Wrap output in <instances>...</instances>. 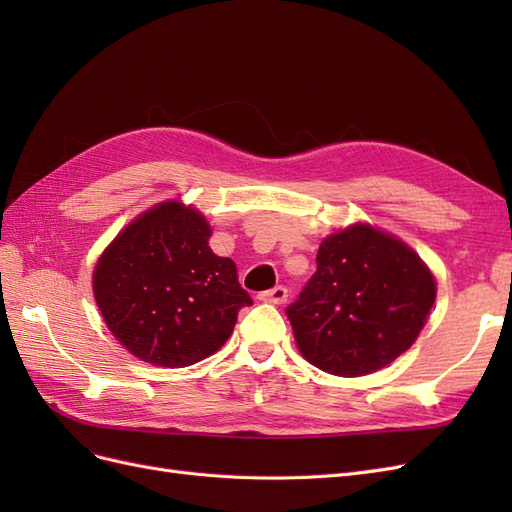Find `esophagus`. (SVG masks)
Wrapping results in <instances>:
<instances>
[{
	"mask_svg": "<svg viewBox=\"0 0 512 512\" xmlns=\"http://www.w3.org/2000/svg\"><path fill=\"white\" fill-rule=\"evenodd\" d=\"M260 301H267V303H273V305H282L288 301V290L284 286H275L267 292L260 294Z\"/></svg>",
	"mask_w": 512,
	"mask_h": 512,
	"instance_id": "34e87169",
	"label": "esophagus"
}]
</instances>
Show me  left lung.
<instances>
[{
    "instance_id": "8db88e82",
    "label": "left lung",
    "mask_w": 512,
    "mask_h": 512,
    "mask_svg": "<svg viewBox=\"0 0 512 512\" xmlns=\"http://www.w3.org/2000/svg\"><path fill=\"white\" fill-rule=\"evenodd\" d=\"M316 265L286 309L305 361L359 378L391 365L416 342L438 284L406 241L356 222L322 239Z\"/></svg>"
}]
</instances>
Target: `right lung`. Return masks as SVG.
I'll use <instances>...</instances> for the list:
<instances>
[{
  "mask_svg": "<svg viewBox=\"0 0 512 512\" xmlns=\"http://www.w3.org/2000/svg\"><path fill=\"white\" fill-rule=\"evenodd\" d=\"M211 224L168 198L119 230L100 254L91 286L108 331L136 359L188 367L218 352L252 305L230 258L209 247Z\"/></svg>",
  "mask_w": 512,
  "mask_h": 512,
  "instance_id": "add662e5",
  "label": "right lung"
}]
</instances>
